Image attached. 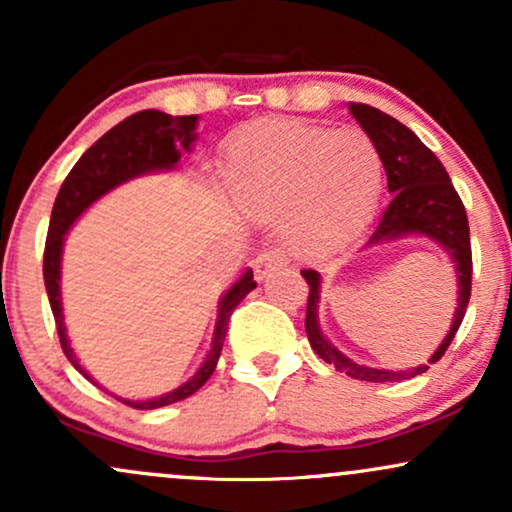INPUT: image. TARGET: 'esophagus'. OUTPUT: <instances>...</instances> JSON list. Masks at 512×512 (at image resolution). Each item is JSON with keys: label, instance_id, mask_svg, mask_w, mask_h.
<instances>
[{"label": "esophagus", "instance_id": "1", "mask_svg": "<svg viewBox=\"0 0 512 512\" xmlns=\"http://www.w3.org/2000/svg\"><path fill=\"white\" fill-rule=\"evenodd\" d=\"M284 264H286V257L281 255V250H264L262 255L255 260V267H252L255 269V279L262 281L269 272L284 267Z\"/></svg>", "mask_w": 512, "mask_h": 512}]
</instances>
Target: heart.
I'll use <instances>...</instances> for the list:
<instances>
[{"label":"heart","instance_id":"b5f03b06","mask_svg":"<svg viewBox=\"0 0 512 512\" xmlns=\"http://www.w3.org/2000/svg\"><path fill=\"white\" fill-rule=\"evenodd\" d=\"M221 168L231 195L252 214H289V245L303 255L354 240L383 195V161L361 129L269 120L238 132Z\"/></svg>","mask_w":512,"mask_h":512}]
</instances>
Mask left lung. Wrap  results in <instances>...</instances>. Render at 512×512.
<instances>
[{
	"label": "left lung",
	"instance_id": "1",
	"mask_svg": "<svg viewBox=\"0 0 512 512\" xmlns=\"http://www.w3.org/2000/svg\"><path fill=\"white\" fill-rule=\"evenodd\" d=\"M351 115L356 117L363 132L373 139L387 173V190L392 192V202L380 216L378 226L373 228L366 240L368 245H383L387 240H397L402 236H426L450 255L457 269V308L448 337L438 346V351L428 358V363L440 361V356L448 351L455 332L460 330L462 317L467 313L469 293H472V243H469V221L460 195L452 187L448 170L438 161L428 146L404 127L402 122L378 108H370L366 103H349ZM303 279L308 281V310H305V332L313 351L322 361H327L342 373L366 383H397L409 380L414 375L426 373L428 366L411 370H378L358 366L346 358L342 351L322 337L320 322H317V303H320V279L315 269H303Z\"/></svg>",
	"mask_w": 512,
	"mask_h": 512
}]
</instances>
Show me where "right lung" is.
Masks as SVG:
<instances>
[{
    "label": "right lung",
    "mask_w": 512,
    "mask_h": 512,
    "mask_svg": "<svg viewBox=\"0 0 512 512\" xmlns=\"http://www.w3.org/2000/svg\"><path fill=\"white\" fill-rule=\"evenodd\" d=\"M197 115H182L173 117L161 110H142V113L129 115L120 125H115L110 132H105L84 156L76 161V166L69 170L64 178L60 192H57L55 207H52L48 240H45V257H43V276L45 289H48L50 308L55 315L57 334H60V344L64 356L69 363L84 375L86 380L93 378L81 368L79 358L74 349L69 346L67 327H64L62 315V293H60V264H62V245L64 236L72 228V223L79 219L84 211L91 207L96 199H101L105 192L122 182L137 178V175L154 173V170H173L175 163L180 161L182 149L190 151L192 142L197 139ZM257 281H252V269H248L236 284L231 286L219 301V317H216L214 339H211V349L204 358L202 368L192 375L187 383H182L178 390L168 392V395L146 399V402H134V399H120L132 409H158L166 404L180 402V399L195 395L214 373L216 363H219L223 339H226L228 320H231L236 305L243 301L248 293L255 289Z\"/></svg>",
    "instance_id": "right-lung-1"
}]
</instances>
